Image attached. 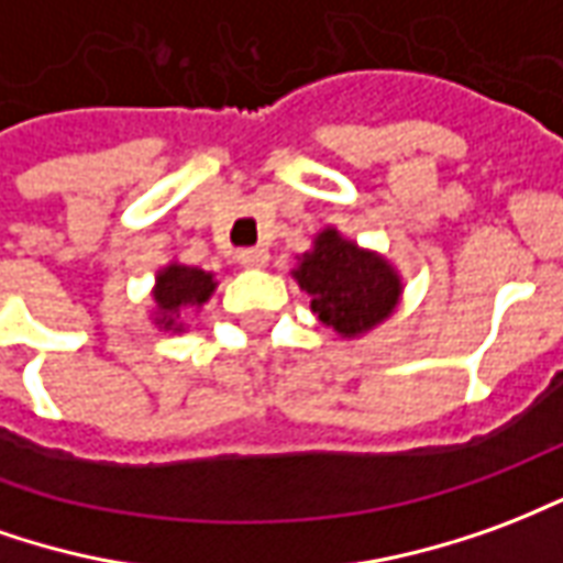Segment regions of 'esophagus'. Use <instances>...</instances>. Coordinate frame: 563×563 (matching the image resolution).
Segmentation results:
<instances>
[{"label": "esophagus", "mask_w": 563, "mask_h": 563, "mask_svg": "<svg viewBox=\"0 0 563 563\" xmlns=\"http://www.w3.org/2000/svg\"><path fill=\"white\" fill-rule=\"evenodd\" d=\"M236 261L242 263V266H249V269H263V266L269 263V251H266V249H245V251H239Z\"/></svg>", "instance_id": "1"}]
</instances>
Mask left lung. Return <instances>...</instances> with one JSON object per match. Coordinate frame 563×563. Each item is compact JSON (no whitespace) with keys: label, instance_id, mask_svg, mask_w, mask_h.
<instances>
[{"label":"left lung","instance_id":"8db88e82","mask_svg":"<svg viewBox=\"0 0 563 563\" xmlns=\"http://www.w3.org/2000/svg\"><path fill=\"white\" fill-rule=\"evenodd\" d=\"M294 278L309 297L318 321L339 336L354 339L382 324L400 302L402 282L382 254L366 251L327 227L312 251L300 257Z\"/></svg>","mask_w":563,"mask_h":563}]
</instances>
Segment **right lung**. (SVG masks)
I'll return each instance as SVG.
<instances>
[{"label": "right lung", "instance_id": "1", "mask_svg": "<svg viewBox=\"0 0 563 563\" xmlns=\"http://www.w3.org/2000/svg\"><path fill=\"white\" fill-rule=\"evenodd\" d=\"M214 285H218L214 275L199 266H185V263L163 266L157 273V285H154V302H157L154 324L163 330H185L178 324L181 312L199 309L214 294Z\"/></svg>", "mask_w": 563, "mask_h": 563}]
</instances>
